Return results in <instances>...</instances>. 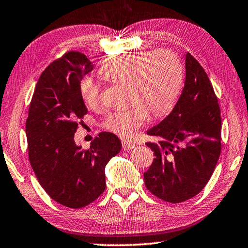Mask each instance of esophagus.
Segmentation results:
<instances>
[{"mask_svg": "<svg viewBox=\"0 0 248 248\" xmlns=\"http://www.w3.org/2000/svg\"><path fill=\"white\" fill-rule=\"evenodd\" d=\"M123 148L124 150H131V149L136 148V144L129 142V141H123Z\"/></svg>", "mask_w": 248, "mask_h": 248, "instance_id": "obj_1", "label": "esophagus"}]
</instances>
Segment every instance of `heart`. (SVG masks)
<instances>
[{"mask_svg":"<svg viewBox=\"0 0 248 248\" xmlns=\"http://www.w3.org/2000/svg\"><path fill=\"white\" fill-rule=\"evenodd\" d=\"M99 74L113 82H127V108L113 110L105 121V128L123 138H131L143 124L149 112L158 118L173 107L183 84V66L171 50L153 53H125L105 62ZM79 92L86 103L99 101V88L90 77L79 82Z\"/></svg>","mask_w":248,"mask_h":248,"instance_id":"b5f03b06","label":"heart"}]
</instances>
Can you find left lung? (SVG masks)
Instances as JSON below:
<instances>
[{"label": "left lung", "instance_id": "8db88e82", "mask_svg": "<svg viewBox=\"0 0 248 248\" xmlns=\"http://www.w3.org/2000/svg\"><path fill=\"white\" fill-rule=\"evenodd\" d=\"M221 110L206 73L186 54V81L171 112L147 130L155 159L144 172V184L166 202L193 198L209 182L221 153Z\"/></svg>", "mask_w": 248, "mask_h": 248}]
</instances>
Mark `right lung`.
I'll return each mask as SVG.
<instances>
[{
    "instance_id": "obj_1",
    "label": "right lung",
    "mask_w": 248,
    "mask_h": 248,
    "mask_svg": "<svg viewBox=\"0 0 248 248\" xmlns=\"http://www.w3.org/2000/svg\"><path fill=\"white\" fill-rule=\"evenodd\" d=\"M84 54L69 52L39 77L30 105L26 137L30 162L39 184L54 201L70 209L88 205L105 191V168L121 150L111 132H100L88 150L74 137L87 108L79 82L92 72Z\"/></svg>"
}]
</instances>
